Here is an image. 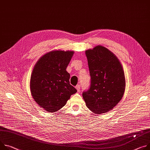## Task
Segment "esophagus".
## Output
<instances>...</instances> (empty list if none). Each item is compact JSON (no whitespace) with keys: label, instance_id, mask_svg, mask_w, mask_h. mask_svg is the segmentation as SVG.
Listing matches in <instances>:
<instances>
[{"label":"esophagus","instance_id":"obj_1","mask_svg":"<svg viewBox=\"0 0 150 150\" xmlns=\"http://www.w3.org/2000/svg\"><path fill=\"white\" fill-rule=\"evenodd\" d=\"M76 89L78 91H80V86L79 85H77L76 87H75Z\"/></svg>","mask_w":150,"mask_h":150}]
</instances>
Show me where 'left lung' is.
<instances>
[{
    "label": "left lung",
    "instance_id": "1",
    "mask_svg": "<svg viewBox=\"0 0 150 150\" xmlns=\"http://www.w3.org/2000/svg\"><path fill=\"white\" fill-rule=\"evenodd\" d=\"M90 87L83 93L89 110L101 114L111 111L121 100L125 90V72L118 58L106 48L98 45L86 51Z\"/></svg>",
    "mask_w": 150,
    "mask_h": 150
}]
</instances>
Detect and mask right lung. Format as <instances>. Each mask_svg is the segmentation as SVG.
I'll return each mask as SVG.
<instances>
[{
	"label": "right lung",
	"instance_id": "right-lung-1",
	"mask_svg": "<svg viewBox=\"0 0 150 150\" xmlns=\"http://www.w3.org/2000/svg\"><path fill=\"white\" fill-rule=\"evenodd\" d=\"M74 53V51H52L44 54L35 65L30 91L35 101L46 111H57L77 91L70 84V74L66 70Z\"/></svg>",
	"mask_w": 150,
	"mask_h": 150
}]
</instances>
